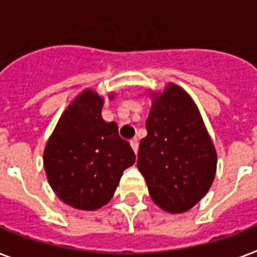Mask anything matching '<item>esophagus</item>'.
I'll return each mask as SVG.
<instances>
[{"instance_id": "obj_1", "label": "esophagus", "mask_w": 257, "mask_h": 257, "mask_svg": "<svg viewBox=\"0 0 257 257\" xmlns=\"http://www.w3.org/2000/svg\"><path fill=\"white\" fill-rule=\"evenodd\" d=\"M131 145H132L135 153H137V151H139V139H137V137H133L132 140H131Z\"/></svg>"}]
</instances>
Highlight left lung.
Masks as SVG:
<instances>
[{
    "instance_id": "obj_1",
    "label": "left lung",
    "mask_w": 257,
    "mask_h": 257,
    "mask_svg": "<svg viewBox=\"0 0 257 257\" xmlns=\"http://www.w3.org/2000/svg\"><path fill=\"white\" fill-rule=\"evenodd\" d=\"M145 128L137 168L149 195L171 213L191 209L212 185L217 163L195 102L183 89L169 85L156 97Z\"/></svg>"
}]
</instances>
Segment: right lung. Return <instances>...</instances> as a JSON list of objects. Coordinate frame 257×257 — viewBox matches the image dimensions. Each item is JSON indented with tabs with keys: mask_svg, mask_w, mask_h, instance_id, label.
<instances>
[{
	"mask_svg": "<svg viewBox=\"0 0 257 257\" xmlns=\"http://www.w3.org/2000/svg\"><path fill=\"white\" fill-rule=\"evenodd\" d=\"M102 98L85 90L58 121L44 152L50 187L78 209L93 211L112 199L125 169L136 160L114 121L101 117Z\"/></svg>",
	"mask_w": 257,
	"mask_h": 257,
	"instance_id": "right-lung-1",
	"label": "right lung"
}]
</instances>
